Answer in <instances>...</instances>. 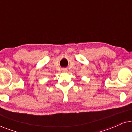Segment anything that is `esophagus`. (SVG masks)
Wrapping results in <instances>:
<instances>
[{
  "instance_id": "obj_1",
  "label": "esophagus",
  "mask_w": 132,
  "mask_h": 132,
  "mask_svg": "<svg viewBox=\"0 0 132 132\" xmlns=\"http://www.w3.org/2000/svg\"><path fill=\"white\" fill-rule=\"evenodd\" d=\"M62 71L63 72H67L68 71V70L66 68H62Z\"/></svg>"
}]
</instances>
